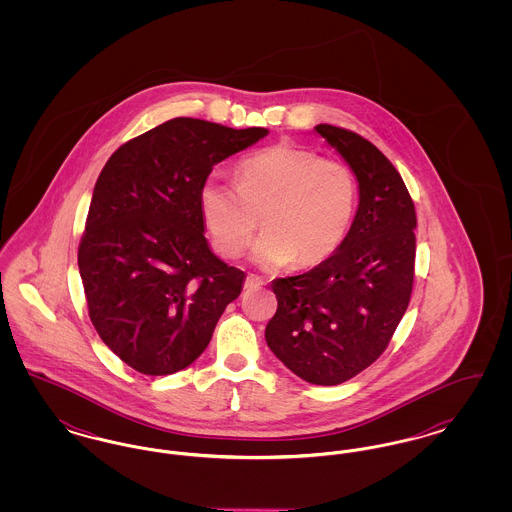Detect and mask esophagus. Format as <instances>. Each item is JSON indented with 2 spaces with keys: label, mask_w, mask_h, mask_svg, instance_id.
I'll list each match as a JSON object with an SVG mask.
<instances>
[{
  "label": "esophagus",
  "mask_w": 512,
  "mask_h": 512,
  "mask_svg": "<svg viewBox=\"0 0 512 512\" xmlns=\"http://www.w3.org/2000/svg\"><path fill=\"white\" fill-rule=\"evenodd\" d=\"M261 286H263V280H261L259 276H253V274H249V276L245 278V290H259Z\"/></svg>",
  "instance_id": "34e87169"
}]
</instances>
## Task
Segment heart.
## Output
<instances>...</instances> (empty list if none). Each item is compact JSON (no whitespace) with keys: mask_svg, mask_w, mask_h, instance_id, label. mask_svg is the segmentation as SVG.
<instances>
[{"mask_svg":"<svg viewBox=\"0 0 512 512\" xmlns=\"http://www.w3.org/2000/svg\"><path fill=\"white\" fill-rule=\"evenodd\" d=\"M357 199V176L349 165L278 144L242 159L236 184L209 178L199 192V209L222 255H240L261 217L267 230L253 245V261L265 268H309L338 251Z\"/></svg>","mask_w":512,"mask_h":512,"instance_id":"heart-1","label":"heart"}]
</instances>
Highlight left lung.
<instances>
[{
  "instance_id": "left-lung-1",
  "label": "left lung",
  "mask_w": 512,
  "mask_h": 512,
  "mask_svg": "<svg viewBox=\"0 0 512 512\" xmlns=\"http://www.w3.org/2000/svg\"><path fill=\"white\" fill-rule=\"evenodd\" d=\"M355 172L359 207L338 251L309 272L276 278L270 351L309 384L338 386L372 365L409 307L416 213L390 159L363 136L315 126Z\"/></svg>"
}]
</instances>
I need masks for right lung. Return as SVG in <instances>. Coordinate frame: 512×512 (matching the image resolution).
<instances>
[{
  "label": "right lung",
  "mask_w": 512,
  "mask_h": 512,
  "mask_svg": "<svg viewBox=\"0 0 512 512\" xmlns=\"http://www.w3.org/2000/svg\"><path fill=\"white\" fill-rule=\"evenodd\" d=\"M267 128L172 119L119 147L99 174L78 245L88 313L122 363L167 376L205 351L244 288L211 251L199 192L213 167Z\"/></svg>",
  "instance_id": "1"
}]
</instances>
